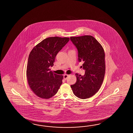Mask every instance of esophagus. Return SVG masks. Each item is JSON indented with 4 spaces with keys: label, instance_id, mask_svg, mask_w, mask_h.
I'll list each match as a JSON object with an SVG mask.
<instances>
[{
    "label": "esophagus",
    "instance_id": "obj_1",
    "mask_svg": "<svg viewBox=\"0 0 133 133\" xmlns=\"http://www.w3.org/2000/svg\"><path fill=\"white\" fill-rule=\"evenodd\" d=\"M68 76H69V75H66V74H65V75H64V78L65 80H66V79L68 78Z\"/></svg>",
    "mask_w": 133,
    "mask_h": 133
}]
</instances>
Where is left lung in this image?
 <instances>
[{
  "label": "left lung",
  "mask_w": 133,
  "mask_h": 133,
  "mask_svg": "<svg viewBox=\"0 0 133 133\" xmlns=\"http://www.w3.org/2000/svg\"><path fill=\"white\" fill-rule=\"evenodd\" d=\"M78 51V60L83 61L85 75L76 74V82L71 85L74 95L85 99L99 90L105 76V52L101 44L91 36L70 37Z\"/></svg>",
  "instance_id": "obj_1"
}]
</instances>
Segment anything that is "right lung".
Segmentation results:
<instances>
[{"instance_id": "right-lung-1", "label": "right lung", "mask_w": 133, "mask_h": 133, "mask_svg": "<svg viewBox=\"0 0 133 133\" xmlns=\"http://www.w3.org/2000/svg\"><path fill=\"white\" fill-rule=\"evenodd\" d=\"M68 37H50L43 40L31 50L28 57L26 77L31 90L37 96L48 99L57 93L63 76L54 74L57 54L68 43Z\"/></svg>"}]
</instances>
